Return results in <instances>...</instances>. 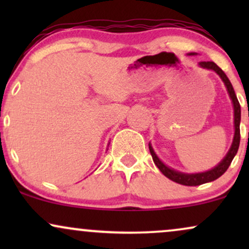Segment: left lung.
<instances>
[{
  "label": "left lung",
  "mask_w": 249,
  "mask_h": 249,
  "mask_svg": "<svg viewBox=\"0 0 249 249\" xmlns=\"http://www.w3.org/2000/svg\"><path fill=\"white\" fill-rule=\"evenodd\" d=\"M188 55H196V53H188ZM199 67L204 68V69H207V70L215 71V72L220 76V78L222 79V82L225 83L226 89H227L228 95H230L231 99H232L233 107H234V138H233L232 146H231L230 151H228L227 154L224 157V159H222V160L220 161L215 167H213L212 170L206 171V172H201V173H182L166 166V165H165L164 162L158 158V156H157L156 152L153 151L151 144H148V148H150V152H151V156H152L154 164H156L157 167L160 170V172L164 174L165 177H167L168 179L172 180V181L178 182L180 185H185V186H198V185L213 181V180L218 179L219 177H221L222 174L227 171V168L230 167L231 162H232L233 158L235 157L236 152H238L239 145H240V121H241V108H240L239 101L238 98H236V95L235 92H234V89L232 87V84H231L230 79H228V77L226 76L224 71L220 69L214 62H200Z\"/></svg>",
  "instance_id": "8db88e82"
}]
</instances>
